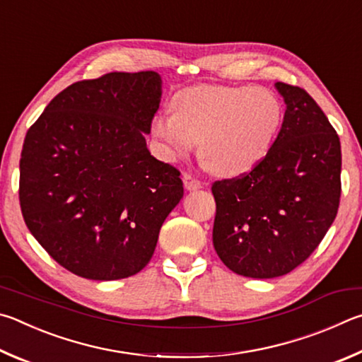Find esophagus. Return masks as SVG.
<instances>
[{
	"instance_id": "34e87169",
	"label": "esophagus",
	"mask_w": 362,
	"mask_h": 362,
	"mask_svg": "<svg viewBox=\"0 0 362 362\" xmlns=\"http://www.w3.org/2000/svg\"><path fill=\"white\" fill-rule=\"evenodd\" d=\"M182 181H185V187L187 191H197V189L202 187V181L197 180V177L192 176L191 173H185L182 176Z\"/></svg>"
}]
</instances>
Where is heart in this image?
<instances>
[{
    "mask_svg": "<svg viewBox=\"0 0 362 362\" xmlns=\"http://www.w3.org/2000/svg\"><path fill=\"white\" fill-rule=\"evenodd\" d=\"M173 112L157 114L151 133L163 156L175 160L199 154L219 176L248 173L267 154L281 124V103L264 87L197 86L177 92Z\"/></svg>",
    "mask_w": 362,
    "mask_h": 362,
    "instance_id": "b5f03b06",
    "label": "heart"
}]
</instances>
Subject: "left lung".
Returning a JSON list of instances; mask_svg holds the SVG:
<instances>
[{"instance_id":"8db88e82","label":"left lung","mask_w":362,"mask_h":362,"mask_svg":"<svg viewBox=\"0 0 362 362\" xmlns=\"http://www.w3.org/2000/svg\"><path fill=\"white\" fill-rule=\"evenodd\" d=\"M286 103L274 144L250 173L216 181L213 245L227 267L250 278L289 274L318 248L337 216V132L300 87L276 82Z\"/></svg>"}]
</instances>
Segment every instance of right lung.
Here are the masks:
<instances>
[{
  "mask_svg": "<svg viewBox=\"0 0 362 362\" xmlns=\"http://www.w3.org/2000/svg\"><path fill=\"white\" fill-rule=\"evenodd\" d=\"M160 97L156 71L107 73L62 90L27 132L18 182L25 224L74 275L138 274L182 199L180 171L146 148Z\"/></svg>",
  "mask_w": 362,
  "mask_h": 362,
  "instance_id": "1",
  "label": "right lung"
}]
</instances>
